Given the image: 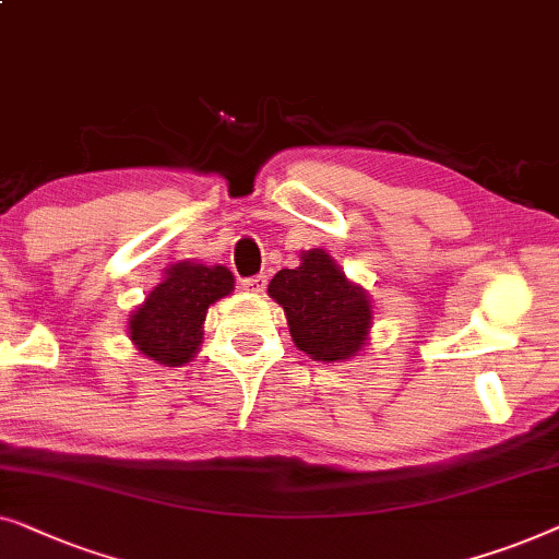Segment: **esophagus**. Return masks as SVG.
Returning <instances> with one entry per match:
<instances>
[{
  "label": "esophagus",
  "instance_id": "obj_1",
  "mask_svg": "<svg viewBox=\"0 0 559 559\" xmlns=\"http://www.w3.org/2000/svg\"><path fill=\"white\" fill-rule=\"evenodd\" d=\"M263 288H265V276H253L242 281V290H248V294H263Z\"/></svg>",
  "mask_w": 559,
  "mask_h": 559
}]
</instances>
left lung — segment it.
Returning <instances> with one entry per match:
<instances>
[{
	"instance_id": "obj_1",
	"label": "left lung",
	"mask_w": 559,
	"mask_h": 559,
	"mask_svg": "<svg viewBox=\"0 0 559 559\" xmlns=\"http://www.w3.org/2000/svg\"><path fill=\"white\" fill-rule=\"evenodd\" d=\"M269 296L283 306L290 340L311 359H352L369 340L372 301L326 250H304L298 269H283L271 278Z\"/></svg>"
}]
</instances>
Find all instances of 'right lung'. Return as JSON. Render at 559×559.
<instances>
[{"mask_svg":"<svg viewBox=\"0 0 559 559\" xmlns=\"http://www.w3.org/2000/svg\"><path fill=\"white\" fill-rule=\"evenodd\" d=\"M235 278L225 265L182 261L167 269L144 304L131 311L129 336L156 365L182 367L200 352L207 309L233 294Z\"/></svg>","mask_w":559,"mask_h":559,"instance_id":"right-lung-1","label":"right lung"}]
</instances>
